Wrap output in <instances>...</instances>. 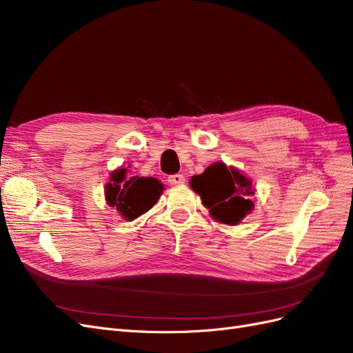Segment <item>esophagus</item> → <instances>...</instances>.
<instances>
[{
  "instance_id": "1",
  "label": "esophagus",
  "mask_w": 353,
  "mask_h": 353,
  "mask_svg": "<svg viewBox=\"0 0 353 353\" xmlns=\"http://www.w3.org/2000/svg\"><path fill=\"white\" fill-rule=\"evenodd\" d=\"M184 181H185V178H184L183 174H175V175H169L168 176V183L172 184V185L184 184Z\"/></svg>"
}]
</instances>
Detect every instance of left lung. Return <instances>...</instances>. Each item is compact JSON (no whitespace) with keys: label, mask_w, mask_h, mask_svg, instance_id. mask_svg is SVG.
Segmentation results:
<instances>
[{"label":"left lung","mask_w":353,"mask_h":353,"mask_svg":"<svg viewBox=\"0 0 353 353\" xmlns=\"http://www.w3.org/2000/svg\"><path fill=\"white\" fill-rule=\"evenodd\" d=\"M190 185L201 197L210 215L223 223H239L253 209L249 199L254 194L250 179L221 162L191 178Z\"/></svg>","instance_id":"obj_1"}]
</instances>
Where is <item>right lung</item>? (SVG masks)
I'll return each mask as SVG.
<instances>
[{"mask_svg": "<svg viewBox=\"0 0 353 353\" xmlns=\"http://www.w3.org/2000/svg\"><path fill=\"white\" fill-rule=\"evenodd\" d=\"M163 185L156 178H126V169H117L112 174V183L105 187V199L121 215L132 221L150 210L162 193Z\"/></svg>", "mask_w": 353, "mask_h": 353, "instance_id": "add662e5", "label": "right lung"}]
</instances>
